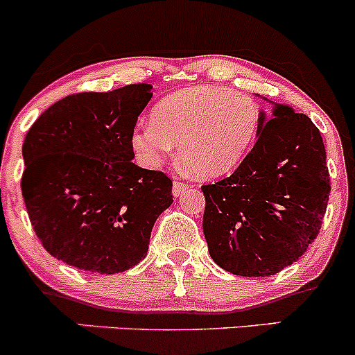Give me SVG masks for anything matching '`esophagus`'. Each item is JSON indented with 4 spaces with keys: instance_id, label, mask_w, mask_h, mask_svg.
<instances>
[{
    "instance_id": "1",
    "label": "esophagus",
    "mask_w": 355,
    "mask_h": 355,
    "mask_svg": "<svg viewBox=\"0 0 355 355\" xmlns=\"http://www.w3.org/2000/svg\"><path fill=\"white\" fill-rule=\"evenodd\" d=\"M188 188H189L188 182L174 181V184H173V195H174V196H181L182 193H184Z\"/></svg>"
}]
</instances>
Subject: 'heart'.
I'll return each mask as SVG.
<instances>
[{"instance_id": "obj_1", "label": "heart", "mask_w": 355, "mask_h": 355, "mask_svg": "<svg viewBox=\"0 0 355 355\" xmlns=\"http://www.w3.org/2000/svg\"><path fill=\"white\" fill-rule=\"evenodd\" d=\"M261 112L250 96L225 87L196 85L164 97L152 123L131 133V145L145 166L157 167L179 145L189 173L218 178L236 169L254 145Z\"/></svg>"}]
</instances>
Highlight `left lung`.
Wrapping results in <instances>:
<instances>
[{
	"label": "left lung",
	"mask_w": 355,
	"mask_h": 355,
	"mask_svg": "<svg viewBox=\"0 0 355 355\" xmlns=\"http://www.w3.org/2000/svg\"><path fill=\"white\" fill-rule=\"evenodd\" d=\"M202 191L211 259L234 275H275L306 253L323 224L331 186L320 130L272 102L239 167Z\"/></svg>",
	"instance_id": "1"
}]
</instances>
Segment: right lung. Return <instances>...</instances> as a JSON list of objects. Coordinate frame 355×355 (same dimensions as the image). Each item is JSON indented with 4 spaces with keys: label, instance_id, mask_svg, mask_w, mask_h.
<instances>
[{
    "label": "right lung",
    "instance_id": "add662e5",
    "mask_svg": "<svg viewBox=\"0 0 355 355\" xmlns=\"http://www.w3.org/2000/svg\"><path fill=\"white\" fill-rule=\"evenodd\" d=\"M152 85L73 94L42 112L21 147V195L44 250L69 266L119 273L147 257L173 200L162 171L141 169L131 133Z\"/></svg>",
    "mask_w": 355,
    "mask_h": 355
}]
</instances>
